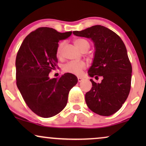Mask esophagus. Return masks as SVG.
<instances>
[{
	"label": "esophagus",
	"mask_w": 146,
	"mask_h": 146,
	"mask_svg": "<svg viewBox=\"0 0 146 146\" xmlns=\"http://www.w3.org/2000/svg\"><path fill=\"white\" fill-rule=\"evenodd\" d=\"M82 80H83L82 78H80V77L78 78V82H82Z\"/></svg>",
	"instance_id": "esophagus-1"
}]
</instances>
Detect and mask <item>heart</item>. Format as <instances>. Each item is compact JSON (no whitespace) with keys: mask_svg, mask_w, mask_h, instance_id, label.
I'll return each mask as SVG.
<instances>
[{"mask_svg":"<svg viewBox=\"0 0 146 146\" xmlns=\"http://www.w3.org/2000/svg\"><path fill=\"white\" fill-rule=\"evenodd\" d=\"M74 45L80 51L88 50L90 48V44L89 42L84 38H77L74 41ZM64 42H61L58 44L56 49L57 56H60L62 51ZM86 68V64L82 61H71L63 66L62 70L64 72L73 74L75 75H80L82 71Z\"/></svg>","mask_w":146,"mask_h":146,"instance_id":"heart-1","label":"heart"}]
</instances>
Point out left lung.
<instances>
[{"mask_svg": "<svg viewBox=\"0 0 146 146\" xmlns=\"http://www.w3.org/2000/svg\"><path fill=\"white\" fill-rule=\"evenodd\" d=\"M73 34L94 42L95 54L88 74L103 77L101 83L90 80L92 87L85 95L88 107L100 115H112L122 106L131 88L132 68L124 43L114 32L101 25Z\"/></svg>", "mask_w": 146, "mask_h": 146, "instance_id": "1", "label": "left lung"}]
</instances>
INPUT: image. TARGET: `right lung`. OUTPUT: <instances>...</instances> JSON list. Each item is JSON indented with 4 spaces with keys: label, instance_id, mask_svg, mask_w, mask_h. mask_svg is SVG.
I'll use <instances>...</instances> for the list:
<instances>
[{
    "label": "right lung",
    "instance_id": "obj_1",
    "mask_svg": "<svg viewBox=\"0 0 146 146\" xmlns=\"http://www.w3.org/2000/svg\"><path fill=\"white\" fill-rule=\"evenodd\" d=\"M72 32L59 33L40 27L25 38L16 58L17 85L30 109L39 116L50 117L64 108L70 90L77 77L66 73L59 78H49L56 66L58 42L68 38Z\"/></svg>",
    "mask_w": 146,
    "mask_h": 146
}]
</instances>
